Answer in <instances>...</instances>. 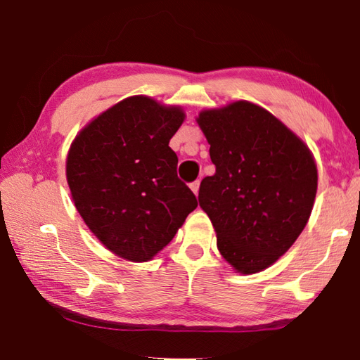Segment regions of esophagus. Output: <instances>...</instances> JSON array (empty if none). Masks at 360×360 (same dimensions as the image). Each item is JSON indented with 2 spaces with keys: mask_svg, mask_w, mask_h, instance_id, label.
<instances>
[{
  "mask_svg": "<svg viewBox=\"0 0 360 360\" xmlns=\"http://www.w3.org/2000/svg\"><path fill=\"white\" fill-rule=\"evenodd\" d=\"M191 188H192V192L195 193V195H198V188H200V181H193L192 184H191Z\"/></svg>",
  "mask_w": 360,
  "mask_h": 360,
  "instance_id": "obj_1",
  "label": "esophagus"
}]
</instances>
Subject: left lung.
<instances>
[{
    "mask_svg": "<svg viewBox=\"0 0 360 360\" xmlns=\"http://www.w3.org/2000/svg\"><path fill=\"white\" fill-rule=\"evenodd\" d=\"M198 125L216 173L200 184L222 257L243 275L265 270L294 245L311 214L318 168L295 133L266 109L235 101Z\"/></svg>",
    "mask_w": 360,
    "mask_h": 360,
    "instance_id": "8db88e82",
    "label": "left lung"
}]
</instances>
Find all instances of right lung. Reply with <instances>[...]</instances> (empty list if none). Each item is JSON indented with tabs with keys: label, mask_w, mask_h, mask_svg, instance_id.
I'll use <instances>...</instances> for the list:
<instances>
[{
	"label": "right lung",
	"mask_w": 360,
	"mask_h": 360,
	"mask_svg": "<svg viewBox=\"0 0 360 360\" xmlns=\"http://www.w3.org/2000/svg\"><path fill=\"white\" fill-rule=\"evenodd\" d=\"M184 117L179 106L130 96L85 125L71 144L72 202L96 238L122 259L150 260L197 208L168 146Z\"/></svg>",
	"instance_id": "add662e5"
}]
</instances>
